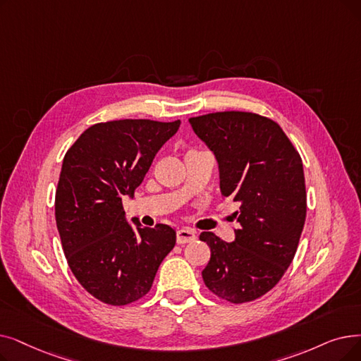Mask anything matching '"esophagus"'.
Listing matches in <instances>:
<instances>
[{"label":"esophagus","mask_w":361,"mask_h":361,"mask_svg":"<svg viewBox=\"0 0 361 361\" xmlns=\"http://www.w3.org/2000/svg\"><path fill=\"white\" fill-rule=\"evenodd\" d=\"M196 239V231L192 228H181L177 231V243L184 245V243H190Z\"/></svg>","instance_id":"esophagus-1"}]
</instances>
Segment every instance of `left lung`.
<instances>
[{
  "label": "left lung",
  "instance_id": "left-lung-1",
  "mask_svg": "<svg viewBox=\"0 0 361 361\" xmlns=\"http://www.w3.org/2000/svg\"><path fill=\"white\" fill-rule=\"evenodd\" d=\"M190 123L216 156L221 193L240 203L234 242L200 233L211 247L203 281L231 304L255 301L283 277L300 243L307 215L302 159L267 116L215 112Z\"/></svg>",
  "mask_w": 361,
  "mask_h": 361
}]
</instances>
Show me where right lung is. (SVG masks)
<instances>
[{
	"label": "right lung",
	"mask_w": 361,
	"mask_h": 361,
	"mask_svg": "<svg viewBox=\"0 0 361 361\" xmlns=\"http://www.w3.org/2000/svg\"><path fill=\"white\" fill-rule=\"evenodd\" d=\"M180 119H118L87 128L69 147L56 189V224L69 267L81 286L109 305H128L150 290L176 245L166 224L137 228L125 219L133 196Z\"/></svg>",
	"instance_id": "obj_1"
}]
</instances>
